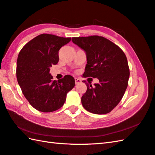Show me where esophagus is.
<instances>
[{"mask_svg": "<svg viewBox=\"0 0 155 155\" xmlns=\"http://www.w3.org/2000/svg\"><path fill=\"white\" fill-rule=\"evenodd\" d=\"M74 81H75V84H79V83H81V80L78 78H75Z\"/></svg>", "mask_w": 155, "mask_h": 155, "instance_id": "34e87169", "label": "esophagus"}]
</instances>
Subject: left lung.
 <instances>
[{
	"instance_id": "8db88e82",
	"label": "left lung",
	"mask_w": 155,
	"mask_h": 155,
	"mask_svg": "<svg viewBox=\"0 0 155 155\" xmlns=\"http://www.w3.org/2000/svg\"><path fill=\"white\" fill-rule=\"evenodd\" d=\"M85 51L87 64L84 77L97 78L99 83H87L82 96L83 107L95 114H105L119 104L128 87L130 69L127 58L120 47L102 36L72 38Z\"/></svg>"
}]
</instances>
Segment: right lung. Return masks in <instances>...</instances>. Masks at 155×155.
Listing matches in <instances>:
<instances>
[{
  "mask_svg": "<svg viewBox=\"0 0 155 155\" xmlns=\"http://www.w3.org/2000/svg\"><path fill=\"white\" fill-rule=\"evenodd\" d=\"M71 38L39 35L27 43L18 55L17 79L25 97L33 107L42 112L58 110L75 85L74 78L66 75L53 81L50 68L58 62V51Z\"/></svg>",
  "mask_w": 155,
  "mask_h": 155,
  "instance_id": "1",
  "label": "right lung"
}]
</instances>
